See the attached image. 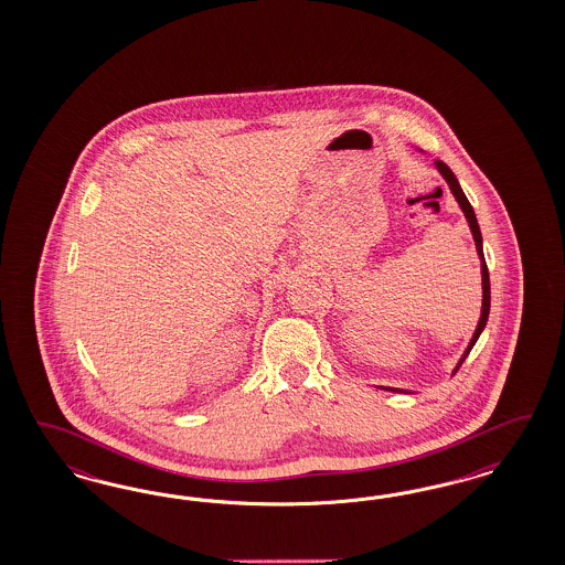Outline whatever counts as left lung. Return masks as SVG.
Segmentation results:
<instances>
[{
  "label": "left lung",
  "instance_id": "1",
  "mask_svg": "<svg viewBox=\"0 0 565 565\" xmlns=\"http://www.w3.org/2000/svg\"><path fill=\"white\" fill-rule=\"evenodd\" d=\"M435 166H437L439 173L444 175L445 182L449 184V190L454 192L456 201H458L460 206H462L463 215H466L468 225H470V232H472V238H475V244H477V253H479L480 258V274H482V308H480L479 326H477V331H475L472 340H470V343H468V348H466V352H463L462 359H460L458 366H456V371H454V373H458V369L462 366L463 360H466V356L470 354L472 345L477 343L480 333H482V329H484V326H487V319H489V308H491V284H489V269H487V263H484V253H482V236H480V227L479 222H477V215H475V209H472V205L468 203V199H466V194H463V190L462 186H460V182H458V178L454 175V171L449 170V168L445 166L444 161H439V159L435 161ZM385 390H392V387H385ZM392 392H399V390H392Z\"/></svg>",
  "mask_w": 565,
  "mask_h": 565
}]
</instances>
